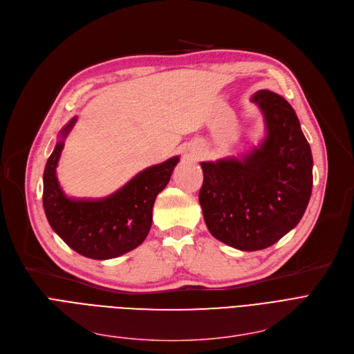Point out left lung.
Returning a JSON list of instances; mask_svg holds the SVG:
<instances>
[{"label":"left lung","instance_id":"1","mask_svg":"<svg viewBox=\"0 0 354 354\" xmlns=\"http://www.w3.org/2000/svg\"><path fill=\"white\" fill-rule=\"evenodd\" d=\"M266 137L242 158L201 162L198 193L213 236L239 250L277 243L304 214L313 190L311 148L292 106L271 91L252 96Z\"/></svg>","mask_w":354,"mask_h":354}]
</instances>
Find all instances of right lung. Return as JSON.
<instances>
[{"label":"right lung","mask_w":354,"mask_h":354,"mask_svg":"<svg viewBox=\"0 0 354 354\" xmlns=\"http://www.w3.org/2000/svg\"><path fill=\"white\" fill-rule=\"evenodd\" d=\"M76 116L60 131L43 174V206L52 229L77 254L91 259H112L140 246L153 223L157 194L171 178L178 157L151 165L113 194L91 200L67 197L62 190L56 167L64 138Z\"/></svg>","instance_id":"1"}]
</instances>
